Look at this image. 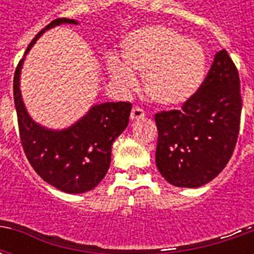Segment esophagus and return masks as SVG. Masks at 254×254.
<instances>
[{
    "label": "esophagus",
    "instance_id": "obj_1",
    "mask_svg": "<svg viewBox=\"0 0 254 254\" xmlns=\"http://www.w3.org/2000/svg\"><path fill=\"white\" fill-rule=\"evenodd\" d=\"M144 116H145V113H144L143 109L138 107V106H134L132 109V113H130V120H132V121L141 120V118H144Z\"/></svg>",
    "mask_w": 254,
    "mask_h": 254
}]
</instances>
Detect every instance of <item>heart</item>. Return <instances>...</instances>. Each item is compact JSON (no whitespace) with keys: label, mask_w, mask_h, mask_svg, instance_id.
<instances>
[{"label":"heart","mask_w":254,"mask_h":254,"mask_svg":"<svg viewBox=\"0 0 254 254\" xmlns=\"http://www.w3.org/2000/svg\"><path fill=\"white\" fill-rule=\"evenodd\" d=\"M121 56L110 57L107 70L122 87H133L134 74L144 76V89L154 103L177 107L201 87L207 60L202 47L178 31L149 25L130 31L122 39Z\"/></svg>","instance_id":"b5f03b06"}]
</instances>
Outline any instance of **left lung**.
Returning a JSON list of instances; mask_svg holds the SVG:
<instances>
[{"instance_id": "left-lung-1", "label": "left lung", "mask_w": 254, "mask_h": 254, "mask_svg": "<svg viewBox=\"0 0 254 254\" xmlns=\"http://www.w3.org/2000/svg\"><path fill=\"white\" fill-rule=\"evenodd\" d=\"M241 110L238 70L227 52L220 50L201 87L181 110L155 114V162L166 181L198 188L219 176L234 152Z\"/></svg>"}]
</instances>
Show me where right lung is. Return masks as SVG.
Returning a JSON list of instances; mask_svg holds the SVG:
<instances>
[{
  "mask_svg": "<svg viewBox=\"0 0 254 254\" xmlns=\"http://www.w3.org/2000/svg\"><path fill=\"white\" fill-rule=\"evenodd\" d=\"M61 24H77L73 19H56L32 39L25 52L45 31ZM20 60L13 77L14 107L25 156L43 181L66 193L94 189L110 167L111 145L127 127L132 105L129 102H106L92 106L72 127L53 130L36 124L27 113L20 91Z\"/></svg>",
  "mask_w": 254,
  "mask_h": 254,
  "instance_id": "add662e5",
  "label": "right lung"
}]
</instances>
